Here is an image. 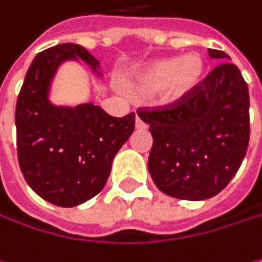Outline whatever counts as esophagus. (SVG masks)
Listing matches in <instances>:
<instances>
[{"label":"esophagus","instance_id":"34e87169","mask_svg":"<svg viewBox=\"0 0 262 262\" xmlns=\"http://www.w3.org/2000/svg\"><path fill=\"white\" fill-rule=\"evenodd\" d=\"M135 125H137V128H144V122H143V119L137 115V118H135Z\"/></svg>","mask_w":262,"mask_h":262}]
</instances>
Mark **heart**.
Returning <instances> with one entry per match:
<instances>
[{
    "label": "heart",
    "instance_id": "obj_1",
    "mask_svg": "<svg viewBox=\"0 0 262 262\" xmlns=\"http://www.w3.org/2000/svg\"><path fill=\"white\" fill-rule=\"evenodd\" d=\"M203 68V60L195 52L185 54L180 59L158 60L138 76L134 95L137 98H150L163 91L166 102L182 101L202 82Z\"/></svg>",
    "mask_w": 262,
    "mask_h": 262
}]
</instances>
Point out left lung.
I'll return each instance as SVG.
<instances>
[{
	"label": "left lung",
	"instance_id": "8db88e82",
	"mask_svg": "<svg viewBox=\"0 0 262 262\" xmlns=\"http://www.w3.org/2000/svg\"><path fill=\"white\" fill-rule=\"evenodd\" d=\"M219 63L182 101L138 112L154 144L149 172L157 188L176 199L205 200L234 177L250 138L249 86L224 51Z\"/></svg>",
	"mask_w": 262,
	"mask_h": 262
}]
</instances>
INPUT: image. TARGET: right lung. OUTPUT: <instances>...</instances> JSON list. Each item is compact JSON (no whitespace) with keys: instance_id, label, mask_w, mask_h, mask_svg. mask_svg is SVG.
I'll list each match as a JSON object with an SVG mask.
<instances>
[{"instance_id":"add662e5","label":"right lung","mask_w":262,"mask_h":262,"mask_svg":"<svg viewBox=\"0 0 262 262\" xmlns=\"http://www.w3.org/2000/svg\"><path fill=\"white\" fill-rule=\"evenodd\" d=\"M99 62L74 43L52 46L32 60L15 108L16 154L28 185L46 202L76 207L99 194L121 146L135 130V113L115 118L95 104L52 105L51 80L65 60Z\"/></svg>"}]
</instances>
